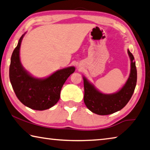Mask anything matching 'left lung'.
Instances as JSON below:
<instances>
[{
    "label": "left lung",
    "instance_id": "left-lung-1",
    "mask_svg": "<svg viewBox=\"0 0 150 150\" xmlns=\"http://www.w3.org/2000/svg\"><path fill=\"white\" fill-rule=\"evenodd\" d=\"M131 61L130 73L128 80L120 90L112 94H104L83 77L84 103L93 113L98 115H108L120 110L125 106L132 96L137 82L136 62L132 53L128 50Z\"/></svg>",
    "mask_w": 150,
    "mask_h": 150
}]
</instances>
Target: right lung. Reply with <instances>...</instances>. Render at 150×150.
Instances as JSON below:
<instances>
[{"label":"right lung","instance_id":"right-lung-1","mask_svg":"<svg viewBox=\"0 0 150 150\" xmlns=\"http://www.w3.org/2000/svg\"><path fill=\"white\" fill-rule=\"evenodd\" d=\"M24 34L20 37L12 52L9 69L11 85L18 100L34 110H44L56 104L60 92L67 79L74 73L75 68L69 67L58 70L44 79L34 77L22 65L20 48Z\"/></svg>","mask_w":150,"mask_h":150}]
</instances>
